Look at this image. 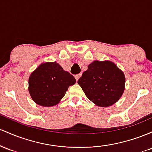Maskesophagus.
Listing matches in <instances>:
<instances>
[{
  "mask_svg": "<svg viewBox=\"0 0 152 152\" xmlns=\"http://www.w3.org/2000/svg\"><path fill=\"white\" fill-rule=\"evenodd\" d=\"M81 75H82V74H81V73H80V74H78V75H75V79H76V80H77H77H79V79H80V77H81Z\"/></svg>",
  "mask_w": 152,
  "mask_h": 152,
  "instance_id": "obj_1",
  "label": "esophagus"
}]
</instances>
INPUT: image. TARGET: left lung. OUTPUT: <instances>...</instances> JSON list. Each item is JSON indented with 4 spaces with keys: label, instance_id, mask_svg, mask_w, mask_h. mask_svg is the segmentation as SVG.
Segmentation results:
<instances>
[{
    "label": "left lung",
    "instance_id": "8db88e82",
    "mask_svg": "<svg viewBox=\"0 0 152 152\" xmlns=\"http://www.w3.org/2000/svg\"><path fill=\"white\" fill-rule=\"evenodd\" d=\"M125 82L124 72L113 62L95 60L88 65L77 83L95 105L108 107L122 96Z\"/></svg>",
    "mask_w": 152,
    "mask_h": 152
}]
</instances>
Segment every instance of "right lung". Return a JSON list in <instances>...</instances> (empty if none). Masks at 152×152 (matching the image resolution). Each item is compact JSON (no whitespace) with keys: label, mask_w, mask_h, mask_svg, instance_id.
Returning a JSON list of instances; mask_svg holds the SVG:
<instances>
[{"label":"right lung","mask_w":152,"mask_h":152,"mask_svg":"<svg viewBox=\"0 0 152 152\" xmlns=\"http://www.w3.org/2000/svg\"><path fill=\"white\" fill-rule=\"evenodd\" d=\"M75 78L56 62L42 63L31 74L28 91L34 101L44 107L59 103Z\"/></svg>","instance_id":"right-lung-1"}]
</instances>
